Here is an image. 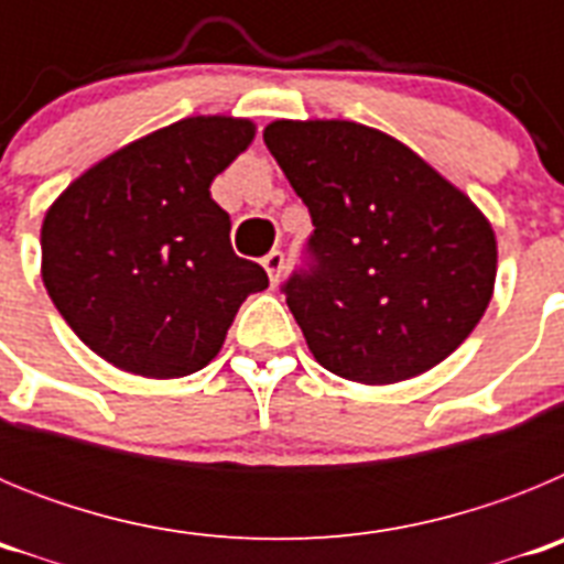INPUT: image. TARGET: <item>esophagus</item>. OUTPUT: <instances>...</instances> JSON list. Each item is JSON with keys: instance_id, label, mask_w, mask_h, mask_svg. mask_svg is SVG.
<instances>
[{"instance_id": "1", "label": "esophagus", "mask_w": 564, "mask_h": 564, "mask_svg": "<svg viewBox=\"0 0 564 564\" xmlns=\"http://www.w3.org/2000/svg\"><path fill=\"white\" fill-rule=\"evenodd\" d=\"M262 268L268 271V279H271V285H276L282 271H285V253L282 251H271L262 257Z\"/></svg>"}]
</instances>
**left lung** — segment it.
Returning a JSON list of instances; mask_svg holds the SVG:
<instances>
[{
	"instance_id": "8db88e82",
	"label": "left lung",
	"mask_w": 564,
	"mask_h": 564,
	"mask_svg": "<svg viewBox=\"0 0 564 564\" xmlns=\"http://www.w3.org/2000/svg\"><path fill=\"white\" fill-rule=\"evenodd\" d=\"M265 147L311 212L282 293L325 370L361 383L421 376L475 330L497 242L475 203L412 149L352 121H273Z\"/></svg>"
}]
</instances>
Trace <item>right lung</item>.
I'll return each instance as SVG.
<instances>
[{"mask_svg": "<svg viewBox=\"0 0 564 564\" xmlns=\"http://www.w3.org/2000/svg\"><path fill=\"white\" fill-rule=\"evenodd\" d=\"M253 141L239 118H186L84 172L42 226V276L89 350L147 378H181L220 352L262 265L231 248L212 181Z\"/></svg>", "mask_w": 564, "mask_h": 564, "instance_id": "1", "label": "right lung"}]
</instances>
